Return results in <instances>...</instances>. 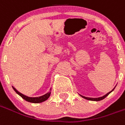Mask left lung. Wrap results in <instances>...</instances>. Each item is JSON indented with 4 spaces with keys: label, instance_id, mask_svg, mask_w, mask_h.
<instances>
[{
    "label": "left lung",
    "instance_id": "8db88e82",
    "mask_svg": "<svg viewBox=\"0 0 125 125\" xmlns=\"http://www.w3.org/2000/svg\"><path fill=\"white\" fill-rule=\"evenodd\" d=\"M114 88H115V87H114ZM114 89H113L111 91H110L109 93H106L105 95L102 96V97H97V98H92V97H84V96L81 95V97H83V98H84V99H87V100H91V101H96V102H98V101L102 100V99H104L105 97H107V96H108V95L110 94V93H111L112 91H114Z\"/></svg>",
    "mask_w": 125,
    "mask_h": 125
}]
</instances>
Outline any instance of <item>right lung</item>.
Wrapping results in <instances>:
<instances>
[{"instance_id": "right-lung-1", "label": "right lung", "mask_w": 125, "mask_h": 125, "mask_svg": "<svg viewBox=\"0 0 125 125\" xmlns=\"http://www.w3.org/2000/svg\"><path fill=\"white\" fill-rule=\"evenodd\" d=\"M13 87V89H14V91L16 92V93L19 95L20 96H21L23 99H25L26 101L28 102H31V103H34V104H37V103H41V102H43L44 101H46L47 99L50 97L51 95V91L49 92H48L47 93H46V94H44L43 95L40 96V97H28V96L25 95H23L22 93H21L20 92H19L18 91H17L15 87ZM51 89H50V91Z\"/></svg>"}]
</instances>
